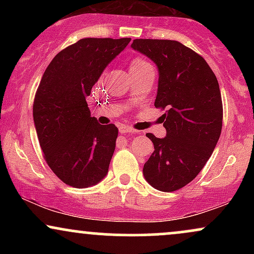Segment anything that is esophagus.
<instances>
[{
	"label": "esophagus",
	"instance_id": "obj_1",
	"mask_svg": "<svg viewBox=\"0 0 254 254\" xmlns=\"http://www.w3.org/2000/svg\"><path fill=\"white\" fill-rule=\"evenodd\" d=\"M119 132L121 133H132V132H135V130H133L132 127H127V125H121V127H119Z\"/></svg>",
	"mask_w": 254,
	"mask_h": 254
}]
</instances>
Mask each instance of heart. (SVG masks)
Listing matches in <instances>:
<instances>
[{
	"label": "heart",
	"mask_w": 254,
	"mask_h": 254,
	"mask_svg": "<svg viewBox=\"0 0 254 254\" xmlns=\"http://www.w3.org/2000/svg\"><path fill=\"white\" fill-rule=\"evenodd\" d=\"M148 62H145L144 60L142 58H133L132 61L130 62V69H137V68H142V66L148 65Z\"/></svg>",
	"instance_id": "heart-1"
}]
</instances>
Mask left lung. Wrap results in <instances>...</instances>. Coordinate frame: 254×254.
I'll return each instance as SVG.
<instances>
[{
    "instance_id": "obj_1",
    "label": "left lung",
    "mask_w": 254,
    "mask_h": 254,
    "mask_svg": "<svg viewBox=\"0 0 254 254\" xmlns=\"http://www.w3.org/2000/svg\"><path fill=\"white\" fill-rule=\"evenodd\" d=\"M131 48L156 64L154 105L166 109V136L147 133L154 153L143 176L156 190H179L202 171L220 138L223 109L217 78L202 56L176 40L135 39Z\"/></svg>"
}]
</instances>
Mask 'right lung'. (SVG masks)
Listing matches in <instances>:
<instances>
[{"mask_svg":"<svg viewBox=\"0 0 254 254\" xmlns=\"http://www.w3.org/2000/svg\"><path fill=\"white\" fill-rule=\"evenodd\" d=\"M130 38H83L58 52L44 72L33 121L46 162L66 185L84 189L106 177L118 129L90 117L86 98Z\"/></svg>","mask_w":254,"mask_h":254,"instance_id":"1","label":"right lung"}]
</instances>
